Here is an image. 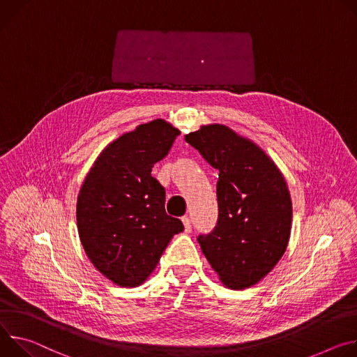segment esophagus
Listing matches in <instances>:
<instances>
[{
  "label": "esophagus",
  "instance_id": "34e87169",
  "mask_svg": "<svg viewBox=\"0 0 357 357\" xmlns=\"http://www.w3.org/2000/svg\"><path fill=\"white\" fill-rule=\"evenodd\" d=\"M181 221H183V225H184L185 232H190V231H191V220H190L188 217H183Z\"/></svg>",
  "mask_w": 357,
  "mask_h": 357
}]
</instances>
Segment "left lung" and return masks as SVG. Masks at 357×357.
Returning a JSON list of instances; mask_svg holds the SVG:
<instances>
[{"mask_svg": "<svg viewBox=\"0 0 357 357\" xmlns=\"http://www.w3.org/2000/svg\"><path fill=\"white\" fill-rule=\"evenodd\" d=\"M184 139L218 172V221L197 238L202 251L227 288H250L288 247L292 202L285 177L259 146L228 126H202Z\"/></svg>", "mask_w": 357, "mask_h": 357, "instance_id": "8db88e82", "label": "left lung"}]
</instances>
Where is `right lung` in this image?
I'll return each mask as SVG.
<instances>
[{"label": "right lung", "mask_w": 357, "mask_h": 357, "mask_svg": "<svg viewBox=\"0 0 357 357\" xmlns=\"http://www.w3.org/2000/svg\"><path fill=\"white\" fill-rule=\"evenodd\" d=\"M178 135L163 119L122 135L102 150L79 191V238L93 266L117 287L142 285L184 229L167 215L166 191L151 176Z\"/></svg>", "instance_id": "right-lung-1"}]
</instances>
